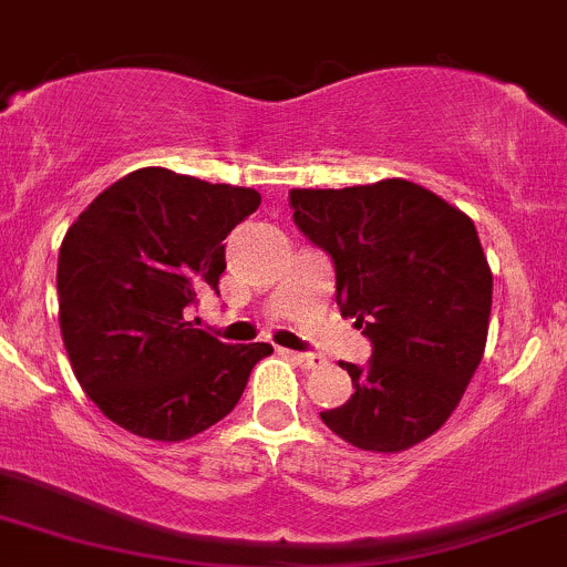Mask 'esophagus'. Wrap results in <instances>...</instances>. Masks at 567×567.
Wrapping results in <instances>:
<instances>
[{
    "label": "esophagus",
    "mask_w": 567,
    "mask_h": 567,
    "mask_svg": "<svg viewBox=\"0 0 567 567\" xmlns=\"http://www.w3.org/2000/svg\"><path fill=\"white\" fill-rule=\"evenodd\" d=\"M286 354H289L297 365H302V369H319V365L324 363L322 358H317V354H308V352H286Z\"/></svg>",
    "instance_id": "34e87169"
}]
</instances>
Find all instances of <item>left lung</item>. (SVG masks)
<instances>
[{
    "label": "left lung",
    "instance_id": "left-lung-1",
    "mask_svg": "<svg viewBox=\"0 0 567 567\" xmlns=\"http://www.w3.org/2000/svg\"><path fill=\"white\" fill-rule=\"evenodd\" d=\"M295 226L336 270V302L371 341L324 425L360 451L399 453L458 406L486 349L492 270L475 224L406 179L289 190Z\"/></svg>",
    "mask_w": 567,
    "mask_h": 567
}]
</instances>
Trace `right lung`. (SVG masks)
I'll return each mask as SVG.
<instances>
[{
    "mask_svg": "<svg viewBox=\"0 0 567 567\" xmlns=\"http://www.w3.org/2000/svg\"><path fill=\"white\" fill-rule=\"evenodd\" d=\"M254 188L138 168L68 229L56 265L60 327L84 393L144 440L202 434L237 406L270 343H224L185 319L226 270V237Z\"/></svg>",
    "mask_w": 567,
    "mask_h": 567,
    "instance_id": "add662e5",
    "label": "right lung"
}]
</instances>
